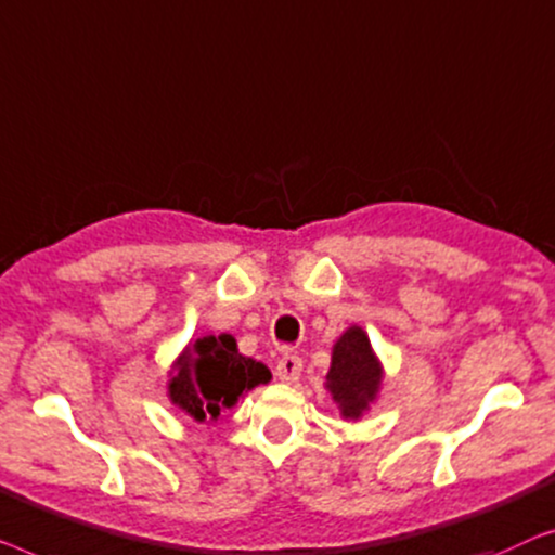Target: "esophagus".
I'll return each instance as SVG.
<instances>
[{
	"instance_id": "1",
	"label": "esophagus",
	"mask_w": 555,
	"mask_h": 555,
	"mask_svg": "<svg viewBox=\"0 0 555 555\" xmlns=\"http://www.w3.org/2000/svg\"><path fill=\"white\" fill-rule=\"evenodd\" d=\"M301 370H304V364H301V359L296 357V354H284L279 359V364H276V377L281 379V382H296L301 377Z\"/></svg>"
}]
</instances>
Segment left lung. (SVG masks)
<instances>
[{
    "instance_id": "left-lung-1",
    "label": "left lung",
    "mask_w": 555,
    "mask_h": 555,
    "mask_svg": "<svg viewBox=\"0 0 555 555\" xmlns=\"http://www.w3.org/2000/svg\"><path fill=\"white\" fill-rule=\"evenodd\" d=\"M385 366L359 324L347 326L332 347V364L324 389L339 408L341 420L357 423L379 400Z\"/></svg>"
}]
</instances>
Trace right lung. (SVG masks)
I'll return each instance as SVG.
<instances>
[{
  "label": "right lung",
  "instance_id": "right-lung-1",
  "mask_svg": "<svg viewBox=\"0 0 555 555\" xmlns=\"http://www.w3.org/2000/svg\"><path fill=\"white\" fill-rule=\"evenodd\" d=\"M271 370L238 352L231 334L191 339L168 372V400L196 423H216L254 387L269 385Z\"/></svg>",
  "mask_w": 555,
  "mask_h": 555
}]
</instances>
